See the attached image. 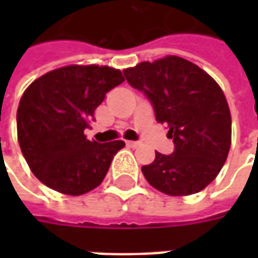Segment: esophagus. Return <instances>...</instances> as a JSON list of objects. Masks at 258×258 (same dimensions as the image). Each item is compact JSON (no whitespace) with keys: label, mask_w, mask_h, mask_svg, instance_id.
I'll return each mask as SVG.
<instances>
[{"label":"esophagus","mask_w":258,"mask_h":258,"mask_svg":"<svg viewBox=\"0 0 258 258\" xmlns=\"http://www.w3.org/2000/svg\"><path fill=\"white\" fill-rule=\"evenodd\" d=\"M127 145H128L130 148H137L140 144H138V142H135V141H127Z\"/></svg>","instance_id":"esophagus-1"}]
</instances>
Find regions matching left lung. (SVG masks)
I'll list each match as a JSON object with an SVG mask.
<instances>
[{
    "label": "left lung",
    "mask_w": 258,
    "mask_h": 258,
    "mask_svg": "<svg viewBox=\"0 0 258 258\" xmlns=\"http://www.w3.org/2000/svg\"><path fill=\"white\" fill-rule=\"evenodd\" d=\"M123 73L151 101L156 120L167 125L174 142L171 155L156 152L153 163L142 167L146 181L170 196L205 189L231 148V113L220 85L199 66L173 55Z\"/></svg>",
    "instance_id": "8db88e82"
}]
</instances>
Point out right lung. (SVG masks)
I'll use <instances>...</instances> for the list:
<instances>
[{"mask_svg": "<svg viewBox=\"0 0 258 258\" xmlns=\"http://www.w3.org/2000/svg\"><path fill=\"white\" fill-rule=\"evenodd\" d=\"M124 81L117 69L72 64L33 81L16 114L18 141L29 167L48 188L79 196L101 184L124 141H88L85 128L110 90Z\"/></svg>", "mask_w": 258, "mask_h": 258, "instance_id": "add662e5", "label": "right lung"}]
</instances>
